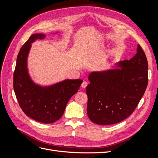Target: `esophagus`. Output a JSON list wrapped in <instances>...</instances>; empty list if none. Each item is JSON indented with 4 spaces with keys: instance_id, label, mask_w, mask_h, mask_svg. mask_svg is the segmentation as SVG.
I'll return each instance as SVG.
<instances>
[{
    "instance_id": "1",
    "label": "esophagus",
    "mask_w": 158,
    "mask_h": 158,
    "mask_svg": "<svg viewBox=\"0 0 158 158\" xmlns=\"http://www.w3.org/2000/svg\"><path fill=\"white\" fill-rule=\"evenodd\" d=\"M87 85H88V82H87V81H84L82 84H81V88H85Z\"/></svg>"
}]
</instances>
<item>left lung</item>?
I'll use <instances>...</instances> for the list:
<instances>
[{
	"instance_id": "8db88e82",
	"label": "left lung",
	"mask_w": 158,
	"mask_h": 158,
	"mask_svg": "<svg viewBox=\"0 0 158 158\" xmlns=\"http://www.w3.org/2000/svg\"><path fill=\"white\" fill-rule=\"evenodd\" d=\"M130 60L118 63L121 69L93 72L86 88L87 113L99 125L118 123L134 112L148 85V61L139 44Z\"/></svg>"
}]
</instances>
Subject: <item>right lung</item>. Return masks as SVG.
Instances as JSON below:
<instances>
[{"label": "right lung", "mask_w": 158, "mask_h": 158, "mask_svg": "<svg viewBox=\"0 0 158 158\" xmlns=\"http://www.w3.org/2000/svg\"><path fill=\"white\" fill-rule=\"evenodd\" d=\"M44 34H33L20 49L14 73V89L23 112L39 122L52 123L60 119L69 99L77 93L83 80H65L50 86L41 87L28 74L27 56L31 43L44 39Z\"/></svg>", "instance_id": "add662e5"}]
</instances>
